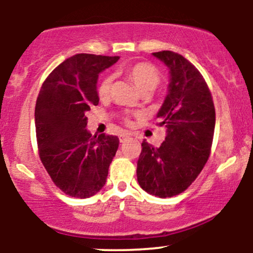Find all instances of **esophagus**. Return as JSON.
I'll use <instances>...</instances> for the list:
<instances>
[{
    "label": "esophagus",
    "mask_w": 253,
    "mask_h": 253,
    "mask_svg": "<svg viewBox=\"0 0 253 253\" xmlns=\"http://www.w3.org/2000/svg\"><path fill=\"white\" fill-rule=\"evenodd\" d=\"M129 136L130 135L128 134V133H124V134L120 135V141H121V143H124V141H126L127 139L129 138Z\"/></svg>",
    "instance_id": "1"
}]
</instances>
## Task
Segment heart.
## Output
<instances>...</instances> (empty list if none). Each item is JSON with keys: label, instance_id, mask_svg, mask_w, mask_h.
<instances>
[{"label": "heart", "instance_id": "1", "mask_svg": "<svg viewBox=\"0 0 253 253\" xmlns=\"http://www.w3.org/2000/svg\"><path fill=\"white\" fill-rule=\"evenodd\" d=\"M125 74L140 92L145 90L153 91L159 83L158 71L155 66L149 63L133 64L125 70ZM110 86H112V77H104L98 86V96L101 98L108 96Z\"/></svg>", "mask_w": 253, "mask_h": 253}]
</instances>
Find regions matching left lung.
<instances>
[{"mask_svg":"<svg viewBox=\"0 0 253 253\" xmlns=\"http://www.w3.org/2000/svg\"><path fill=\"white\" fill-rule=\"evenodd\" d=\"M152 56L169 69L168 94L157 113L167 136L161 147L143 141L136 177L146 193L171 197L187 189L207 163L215 109L207 83L189 60L171 51Z\"/></svg>","mask_w":253,"mask_h":253,"instance_id":"8db88e82","label":"left lung"}]
</instances>
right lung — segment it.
Returning a JSON list of instances; mask_svg holds the SVG:
<instances>
[{
    "mask_svg": "<svg viewBox=\"0 0 253 253\" xmlns=\"http://www.w3.org/2000/svg\"><path fill=\"white\" fill-rule=\"evenodd\" d=\"M119 57L78 53L48 75L36 104L39 156L54 184L66 195L86 199L106 184L119 138L86 129L90 107L97 106V80Z\"/></svg>",
    "mask_w": 253,
    "mask_h": 253,
    "instance_id": "add662e5",
    "label": "right lung"
}]
</instances>
